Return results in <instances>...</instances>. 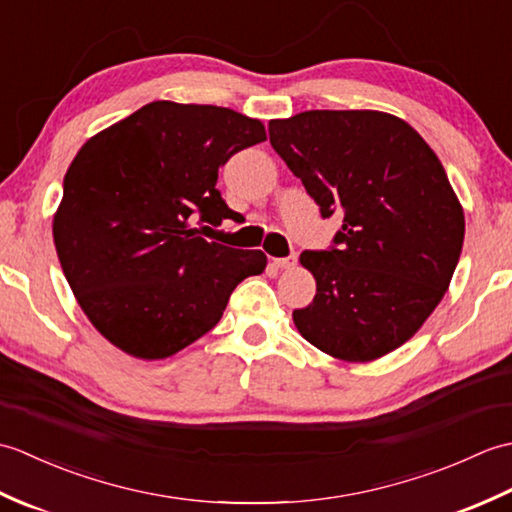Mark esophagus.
<instances>
[{"label":"esophagus","mask_w":512,"mask_h":512,"mask_svg":"<svg viewBox=\"0 0 512 512\" xmlns=\"http://www.w3.org/2000/svg\"><path fill=\"white\" fill-rule=\"evenodd\" d=\"M273 262H275V266H277V268L290 270V268H295V266H297V255L292 253V255H288V257H277V259H273Z\"/></svg>","instance_id":"obj_1"}]
</instances>
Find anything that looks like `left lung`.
Here are the masks:
<instances>
[{
  "label": "left lung",
  "instance_id": "8db88e82",
  "mask_svg": "<svg viewBox=\"0 0 512 512\" xmlns=\"http://www.w3.org/2000/svg\"><path fill=\"white\" fill-rule=\"evenodd\" d=\"M270 145L321 215L343 213L330 250H303L317 279L292 312L303 339L347 363L394 352L447 292L464 242V211L442 162L398 116L310 110L268 123Z\"/></svg>",
  "mask_w": 512,
  "mask_h": 512
}]
</instances>
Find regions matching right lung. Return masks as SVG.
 I'll use <instances>...</instances> for the list:
<instances>
[{"label": "right lung", "instance_id": "add662e5", "mask_svg": "<svg viewBox=\"0 0 512 512\" xmlns=\"http://www.w3.org/2000/svg\"><path fill=\"white\" fill-rule=\"evenodd\" d=\"M264 140L262 121L228 107L154 101L74 156L54 246L85 317L118 350L173 356L215 328L239 281L264 273L262 250L209 242L193 226L239 222L217 171Z\"/></svg>", "mask_w": 512, "mask_h": 512}]
</instances>
